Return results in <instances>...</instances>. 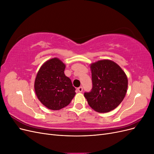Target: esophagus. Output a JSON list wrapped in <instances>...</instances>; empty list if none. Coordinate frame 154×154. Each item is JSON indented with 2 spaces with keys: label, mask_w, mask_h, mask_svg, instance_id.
Wrapping results in <instances>:
<instances>
[{
  "label": "esophagus",
  "mask_w": 154,
  "mask_h": 154,
  "mask_svg": "<svg viewBox=\"0 0 154 154\" xmlns=\"http://www.w3.org/2000/svg\"><path fill=\"white\" fill-rule=\"evenodd\" d=\"M77 89H78V91H79V92H82V91H83V87L81 86V87H79L78 88H77Z\"/></svg>",
  "instance_id": "34e87169"
}]
</instances>
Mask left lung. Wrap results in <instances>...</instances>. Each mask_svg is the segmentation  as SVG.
<instances>
[{
	"instance_id": "obj_1",
	"label": "left lung",
	"mask_w": 154,
	"mask_h": 154,
	"mask_svg": "<svg viewBox=\"0 0 154 154\" xmlns=\"http://www.w3.org/2000/svg\"><path fill=\"white\" fill-rule=\"evenodd\" d=\"M92 88L85 92L88 104L98 112L116 109L127 93L128 79L117 63L109 60H100L91 65Z\"/></svg>"
}]
</instances>
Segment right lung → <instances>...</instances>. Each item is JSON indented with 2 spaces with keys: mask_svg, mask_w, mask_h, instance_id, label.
I'll use <instances>...</instances> for the list:
<instances>
[{
  "mask_svg": "<svg viewBox=\"0 0 154 154\" xmlns=\"http://www.w3.org/2000/svg\"><path fill=\"white\" fill-rule=\"evenodd\" d=\"M66 66L58 58H52L40 67L35 79V91L47 108L57 110L67 106L76 94L71 79L64 74Z\"/></svg>",
  "mask_w": 154,
  "mask_h": 154,
  "instance_id": "right-lung-1",
  "label": "right lung"
}]
</instances>
